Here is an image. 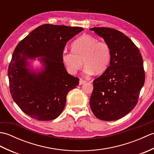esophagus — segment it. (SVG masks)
I'll return each instance as SVG.
<instances>
[{"instance_id":"obj_1","label":"esophagus","mask_w":154,"mask_h":154,"mask_svg":"<svg viewBox=\"0 0 154 154\" xmlns=\"http://www.w3.org/2000/svg\"><path fill=\"white\" fill-rule=\"evenodd\" d=\"M85 83H86V81L83 80V79H80V80H79V85H83V84Z\"/></svg>"}]
</instances>
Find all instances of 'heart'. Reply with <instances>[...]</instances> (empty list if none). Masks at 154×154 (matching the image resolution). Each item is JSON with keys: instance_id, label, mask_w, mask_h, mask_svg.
<instances>
[{"instance_id": "b5f03b06", "label": "heart", "mask_w": 154, "mask_h": 154, "mask_svg": "<svg viewBox=\"0 0 154 154\" xmlns=\"http://www.w3.org/2000/svg\"><path fill=\"white\" fill-rule=\"evenodd\" d=\"M62 61L70 74H75L83 66L84 73L91 75L94 72L100 74L106 71L110 60V50L106 43L99 42L89 35H83L72 44V51L64 50Z\"/></svg>"}]
</instances>
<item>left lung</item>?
<instances>
[{"label": "left lung", "mask_w": 154, "mask_h": 154, "mask_svg": "<svg viewBox=\"0 0 154 154\" xmlns=\"http://www.w3.org/2000/svg\"><path fill=\"white\" fill-rule=\"evenodd\" d=\"M90 30L103 38L110 50L109 66L94 81L91 109L100 120H119L131 112L138 103L145 81L142 55L122 32L110 28Z\"/></svg>", "instance_id": "8db88e82"}]
</instances>
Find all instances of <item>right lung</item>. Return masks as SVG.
I'll list each match as a JSON object with an SVG mask.
<instances>
[{"label":"right lung","mask_w":154,"mask_h":154,"mask_svg":"<svg viewBox=\"0 0 154 154\" xmlns=\"http://www.w3.org/2000/svg\"><path fill=\"white\" fill-rule=\"evenodd\" d=\"M83 30L44 24L16 47L8 71L10 91L17 105L32 119H56L64 109L67 93L79 85V79L67 72L61 54L67 42ZM36 58L41 65L34 68Z\"/></svg>","instance_id":"obj_1"}]
</instances>
